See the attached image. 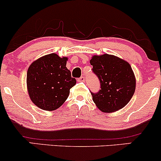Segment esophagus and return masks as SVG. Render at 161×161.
Segmentation results:
<instances>
[{
	"instance_id": "34e87169",
	"label": "esophagus",
	"mask_w": 161,
	"mask_h": 161,
	"mask_svg": "<svg viewBox=\"0 0 161 161\" xmlns=\"http://www.w3.org/2000/svg\"><path fill=\"white\" fill-rule=\"evenodd\" d=\"M85 80H86V78H85L84 76H81L80 78L78 79L79 82H85Z\"/></svg>"
}]
</instances>
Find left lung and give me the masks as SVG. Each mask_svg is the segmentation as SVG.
<instances>
[{"label": "left lung", "mask_w": 161, "mask_h": 161, "mask_svg": "<svg viewBox=\"0 0 161 161\" xmlns=\"http://www.w3.org/2000/svg\"><path fill=\"white\" fill-rule=\"evenodd\" d=\"M90 64L101 83L98 92H91L96 106L104 113L116 111L125 107L136 90V77L130 64L108 53L95 55Z\"/></svg>", "instance_id": "1"}]
</instances>
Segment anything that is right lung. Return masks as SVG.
<instances>
[{
	"instance_id": "obj_1",
	"label": "right lung",
	"mask_w": 161,
	"mask_h": 161,
	"mask_svg": "<svg viewBox=\"0 0 161 161\" xmlns=\"http://www.w3.org/2000/svg\"><path fill=\"white\" fill-rule=\"evenodd\" d=\"M67 60V57L50 53L29 66L27 89L30 99L38 108L52 111L67 99L69 89L76 83L66 66Z\"/></svg>"
}]
</instances>
